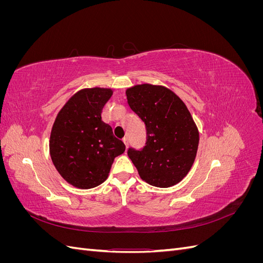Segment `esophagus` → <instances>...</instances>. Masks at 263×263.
Returning <instances> with one entry per match:
<instances>
[{
  "label": "esophagus",
  "instance_id": "obj_1",
  "mask_svg": "<svg viewBox=\"0 0 263 263\" xmlns=\"http://www.w3.org/2000/svg\"><path fill=\"white\" fill-rule=\"evenodd\" d=\"M123 142H124L126 147H128V138H127V137H124V138H123Z\"/></svg>",
  "mask_w": 263,
  "mask_h": 263
}]
</instances>
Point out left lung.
Masks as SVG:
<instances>
[{
	"instance_id": "left-lung-1",
	"label": "left lung",
	"mask_w": 263,
	"mask_h": 263,
	"mask_svg": "<svg viewBox=\"0 0 263 263\" xmlns=\"http://www.w3.org/2000/svg\"><path fill=\"white\" fill-rule=\"evenodd\" d=\"M133 112L145 123L146 144L127 155L140 178L157 187H169L184 178L198 147V130L183 101L161 85L140 84L126 91Z\"/></svg>"
}]
</instances>
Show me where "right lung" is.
Here are the masks:
<instances>
[{"mask_svg":"<svg viewBox=\"0 0 263 263\" xmlns=\"http://www.w3.org/2000/svg\"><path fill=\"white\" fill-rule=\"evenodd\" d=\"M110 89H84L61 108L53 123L49 150L60 176L79 189L104 182L115 157L125 151L112 127L102 121V109L112 97Z\"/></svg>","mask_w":263,"mask_h":263,"instance_id":"obj_1","label":"right lung"}]
</instances>
